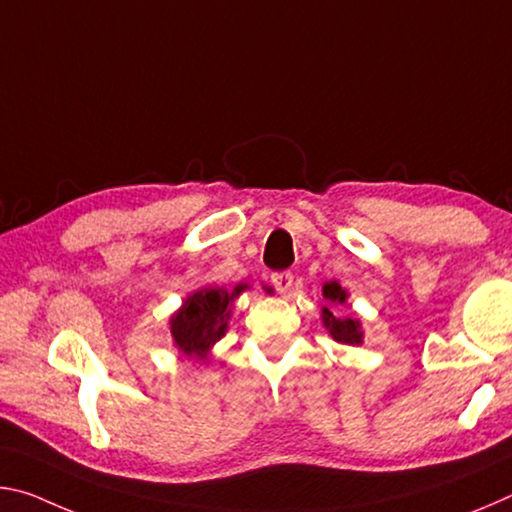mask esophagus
Wrapping results in <instances>:
<instances>
[{
    "label": "esophagus",
    "mask_w": 512,
    "mask_h": 512,
    "mask_svg": "<svg viewBox=\"0 0 512 512\" xmlns=\"http://www.w3.org/2000/svg\"><path fill=\"white\" fill-rule=\"evenodd\" d=\"M271 282H273V287L282 293H289L291 291V287H293V275L289 273V271H284V273H275L273 277H271Z\"/></svg>",
    "instance_id": "34e87169"
}]
</instances>
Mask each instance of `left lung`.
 <instances>
[{
	"mask_svg": "<svg viewBox=\"0 0 512 512\" xmlns=\"http://www.w3.org/2000/svg\"><path fill=\"white\" fill-rule=\"evenodd\" d=\"M323 298L329 302V305H345L348 300V291H345L339 282H327L323 287ZM323 325L327 327L329 336L336 343H345V345H361L363 341V332H361V323L359 318L345 316V314H332L329 307H323Z\"/></svg>",
	"mask_w": 512,
	"mask_h": 512,
	"instance_id": "left-lung-1",
	"label": "left lung"
}]
</instances>
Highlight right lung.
Instances as JSON below:
<instances>
[{
	"label": "right lung",
	"mask_w": 512,
	"mask_h": 512,
	"mask_svg": "<svg viewBox=\"0 0 512 512\" xmlns=\"http://www.w3.org/2000/svg\"><path fill=\"white\" fill-rule=\"evenodd\" d=\"M246 289L248 284H237L232 291L214 284L194 291L169 320L173 345L185 357L205 359L228 329L232 300Z\"/></svg>",
	"instance_id": "obj_1"
}]
</instances>
